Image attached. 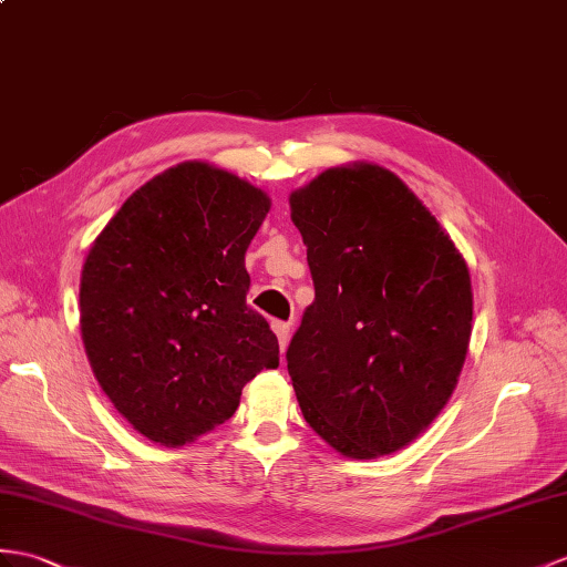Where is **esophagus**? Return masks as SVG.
<instances>
[{"label": "esophagus", "instance_id": "obj_1", "mask_svg": "<svg viewBox=\"0 0 567 567\" xmlns=\"http://www.w3.org/2000/svg\"><path fill=\"white\" fill-rule=\"evenodd\" d=\"M272 331H275V336H278V343H280V348L285 350V348H287V343H289V323L272 321Z\"/></svg>", "mask_w": 567, "mask_h": 567}]
</instances>
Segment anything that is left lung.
Wrapping results in <instances>:
<instances>
[{
    "instance_id": "left-lung-1",
    "label": "left lung",
    "mask_w": 567,
    "mask_h": 567,
    "mask_svg": "<svg viewBox=\"0 0 567 567\" xmlns=\"http://www.w3.org/2000/svg\"><path fill=\"white\" fill-rule=\"evenodd\" d=\"M289 205L316 292L287 348L301 413L340 454L396 452L442 411L464 367L466 262L381 166L326 171Z\"/></svg>"
}]
</instances>
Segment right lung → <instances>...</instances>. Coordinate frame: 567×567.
<instances>
[{"label":"right lung","instance_id":"1","mask_svg":"<svg viewBox=\"0 0 567 567\" xmlns=\"http://www.w3.org/2000/svg\"><path fill=\"white\" fill-rule=\"evenodd\" d=\"M268 209L251 183L188 162L130 195L91 246L79 287L91 370L152 442L221 425L246 381L280 364L278 338L246 305L244 254Z\"/></svg>","mask_w":567,"mask_h":567}]
</instances>
